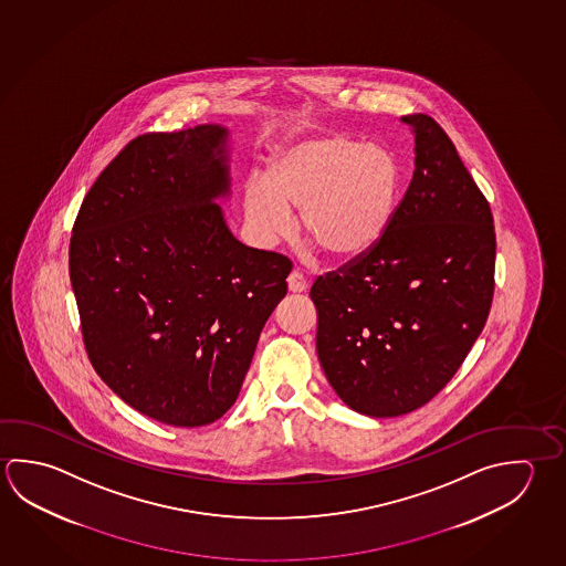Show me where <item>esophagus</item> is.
Instances as JSON below:
<instances>
[{
  "instance_id": "obj_1",
  "label": "esophagus",
  "mask_w": 566,
  "mask_h": 566,
  "mask_svg": "<svg viewBox=\"0 0 566 566\" xmlns=\"http://www.w3.org/2000/svg\"><path fill=\"white\" fill-rule=\"evenodd\" d=\"M306 279H304L300 272H296V270H294V272L287 276V290H290V292L300 294V292H306Z\"/></svg>"
}]
</instances>
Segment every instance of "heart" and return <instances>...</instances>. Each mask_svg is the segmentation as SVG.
<instances>
[{
  "mask_svg": "<svg viewBox=\"0 0 566 566\" xmlns=\"http://www.w3.org/2000/svg\"><path fill=\"white\" fill-rule=\"evenodd\" d=\"M401 170L389 150L324 133L300 140L272 160L266 179L244 187V212L260 244L302 229L332 259L354 260L376 249L396 217Z\"/></svg>",
  "mask_w": 566,
  "mask_h": 566,
  "instance_id": "obj_1",
  "label": "heart"
}]
</instances>
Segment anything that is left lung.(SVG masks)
Returning a JSON list of instances; mask_svg holds the SVG:
<instances>
[{
    "label": "left lung",
    "instance_id": "left-lung-1",
    "mask_svg": "<svg viewBox=\"0 0 566 566\" xmlns=\"http://www.w3.org/2000/svg\"><path fill=\"white\" fill-rule=\"evenodd\" d=\"M416 170L376 249L319 276L316 349L357 413L406 416L447 386L483 332L495 287V227L455 145L427 115L401 117Z\"/></svg>",
    "mask_w": 566,
    "mask_h": 566
}]
</instances>
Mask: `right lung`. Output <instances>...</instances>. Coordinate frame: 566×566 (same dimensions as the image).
I'll return each mask as SVG.
<instances>
[{
	"label": "right lung",
	"mask_w": 566,
	"mask_h": 566,
	"mask_svg": "<svg viewBox=\"0 0 566 566\" xmlns=\"http://www.w3.org/2000/svg\"><path fill=\"white\" fill-rule=\"evenodd\" d=\"M229 129L149 133L83 199L70 244L101 379L143 416L209 426L234 406L292 262L230 232Z\"/></svg>",
	"instance_id": "add662e5"
}]
</instances>
